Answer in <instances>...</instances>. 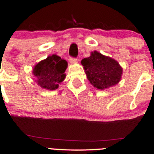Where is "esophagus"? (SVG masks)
Instances as JSON below:
<instances>
[{"label": "esophagus", "mask_w": 154, "mask_h": 154, "mask_svg": "<svg viewBox=\"0 0 154 154\" xmlns=\"http://www.w3.org/2000/svg\"><path fill=\"white\" fill-rule=\"evenodd\" d=\"M69 61L71 64H75V63H77V58H73V57H69Z\"/></svg>", "instance_id": "1"}]
</instances>
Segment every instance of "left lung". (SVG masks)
<instances>
[{
	"label": "left lung",
	"mask_w": 154,
	"mask_h": 154,
	"mask_svg": "<svg viewBox=\"0 0 154 154\" xmlns=\"http://www.w3.org/2000/svg\"><path fill=\"white\" fill-rule=\"evenodd\" d=\"M82 64L90 83L100 90L116 85L121 79L122 68L119 64L99 52H92L90 57L82 60Z\"/></svg>",
	"instance_id": "8db88e82"
}]
</instances>
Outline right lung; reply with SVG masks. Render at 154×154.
<instances>
[{
  "mask_svg": "<svg viewBox=\"0 0 154 154\" xmlns=\"http://www.w3.org/2000/svg\"><path fill=\"white\" fill-rule=\"evenodd\" d=\"M67 62L56 55H50L35 66L33 75L38 85L47 90H53L65 79Z\"/></svg>",
  "mask_w": 154,
  "mask_h": 154,
  "instance_id": "add662e5",
  "label": "right lung"
}]
</instances>
